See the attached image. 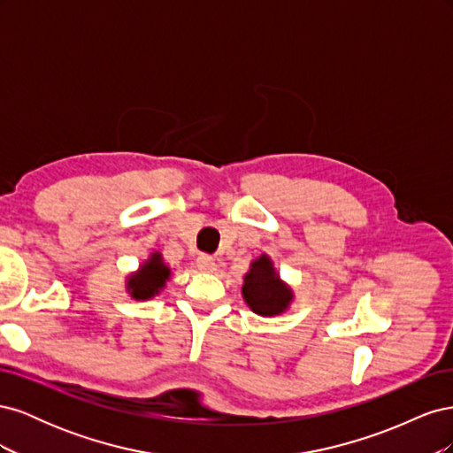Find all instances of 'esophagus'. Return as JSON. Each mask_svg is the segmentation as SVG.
<instances>
[{
    "instance_id": "esophagus-1",
    "label": "esophagus",
    "mask_w": 453,
    "mask_h": 453,
    "mask_svg": "<svg viewBox=\"0 0 453 453\" xmlns=\"http://www.w3.org/2000/svg\"><path fill=\"white\" fill-rule=\"evenodd\" d=\"M196 266L202 270V272H213L215 270V258L210 257V255H200L196 258Z\"/></svg>"
}]
</instances>
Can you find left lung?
<instances>
[{"mask_svg":"<svg viewBox=\"0 0 453 453\" xmlns=\"http://www.w3.org/2000/svg\"><path fill=\"white\" fill-rule=\"evenodd\" d=\"M242 295L255 313L266 318L285 311L293 300L291 289L280 280L266 255L251 263L250 272L243 278Z\"/></svg>","mask_w":453,"mask_h":453,"instance_id":"obj_1","label":"left lung"}]
</instances>
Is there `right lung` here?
Returning <instances> with one entry per match:
<instances>
[{
    "label": "right lung",
    "mask_w": 453,
    "mask_h": 453,
    "mask_svg": "<svg viewBox=\"0 0 453 453\" xmlns=\"http://www.w3.org/2000/svg\"><path fill=\"white\" fill-rule=\"evenodd\" d=\"M170 280V268L162 263L160 253H153L147 263L130 276L127 289L135 300H147L160 293V289Z\"/></svg>",
    "instance_id": "add662e5"
}]
</instances>
